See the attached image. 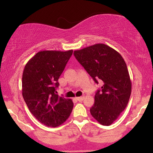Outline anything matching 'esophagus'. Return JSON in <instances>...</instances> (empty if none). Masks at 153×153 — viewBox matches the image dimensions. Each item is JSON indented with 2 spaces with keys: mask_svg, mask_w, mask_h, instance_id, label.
Masks as SVG:
<instances>
[{
  "mask_svg": "<svg viewBox=\"0 0 153 153\" xmlns=\"http://www.w3.org/2000/svg\"><path fill=\"white\" fill-rule=\"evenodd\" d=\"M76 99L78 100V101H80V102H81V101H83L84 99V96H80V97H77Z\"/></svg>",
  "mask_w": 153,
  "mask_h": 153,
  "instance_id": "esophagus-1",
  "label": "esophagus"
}]
</instances>
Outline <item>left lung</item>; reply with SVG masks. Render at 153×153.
Wrapping results in <instances>:
<instances>
[{
	"label": "left lung",
	"mask_w": 153,
	"mask_h": 153,
	"mask_svg": "<svg viewBox=\"0 0 153 153\" xmlns=\"http://www.w3.org/2000/svg\"><path fill=\"white\" fill-rule=\"evenodd\" d=\"M73 54L94 82L102 84L95 95L91 114L102 125H111L125 109L130 98L131 82L125 61L118 52L103 44Z\"/></svg>",
	"instance_id": "obj_1"
}]
</instances>
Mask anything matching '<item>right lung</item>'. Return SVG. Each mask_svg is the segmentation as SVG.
I'll use <instances>...</instances> for the list:
<instances>
[{"mask_svg": "<svg viewBox=\"0 0 153 153\" xmlns=\"http://www.w3.org/2000/svg\"><path fill=\"white\" fill-rule=\"evenodd\" d=\"M73 50L40 51L26 63L22 75V96L39 122L56 127L64 123L73 108L71 99L56 94L58 79Z\"/></svg>", "mask_w": 153, "mask_h": 153, "instance_id": "right-lung-1", "label": "right lung"}]
</instances>
